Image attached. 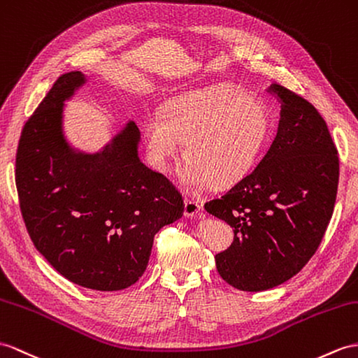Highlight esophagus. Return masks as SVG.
Here are the masks:
<instances>
[{
    "label": "esophagus",
    "instance_id": "34e87169",
    "mask_svg": "<svg viewBox=\"0 0 358 358\" xmlns=\"http://www.w3.org/2000/svg\"><path fill=\"white\" fill-rule=\"evenodd\" d=\"M200 211H202V205H200L197 200H194V199H185L184 214L187 217H194V215L200 214Z\"/></svg>",
    "mask_w": 358,
    "mask_h": 358
}]
</instances>
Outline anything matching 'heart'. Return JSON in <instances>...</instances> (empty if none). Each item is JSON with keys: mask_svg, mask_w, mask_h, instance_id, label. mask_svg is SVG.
<instances>
[{"mask_svg": "<svg viewBox=\"0 0 358 358\" xmlns=\"http://www.w3.org/2000/svg\"><path fill=\"white\" fill-rule=\"evenodd\" d=\"M270 135L266 104L231 85L182 94L152 112L143 136L153 165L170 171L184 143V182L191 189L228 187L255 167Z\"/></svg>", "mask_w": 358, "mask_h": 358, "instance_id": "heart-1", "label": "heart"}]
</instances>
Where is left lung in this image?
<instances>
[{
	"label": "left lung",
	"mask_w": 358,
	"mask_h": 358,
	"mask_svg": "<svg viewBox=\"0 0 358 358\" xmlns=\"http://www.w3.org/2000/svg\"><path fill=\"white\" fill-rule=\"evenodd\" d=\"M268 92L281 101L272 145L248 176L205 203L234 229L215 266L243 292L273 289L301 272L324 238L338 185L337 149L317 109L278 83Z\"/></svg>",
	"instance_id": "left-lung-1"
}]
</instances>
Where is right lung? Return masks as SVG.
Returning a JSON list of instances; mask_svg holds the SVG:
<instances>
[{
    "label": "right lung",
    "mask_w": 358,
    "mask_h": 358,
    "mask_svg": "<svg viewBox=\"0 0 358 358\" xmlns=\"http://www.w3.org/2000/svg\"><path fill=\"white\" fill-rule=\"evenodd\" d=\"M86 82L60 76L24 124L15 180L30 238L68 281L127 289L149 264L155 234L180 219L184 199L139 161L134 121L99 153L76 152L64 136V101Z\"/></svg>",
    "instance_id": "right-lung-1"
}]
</instances>
